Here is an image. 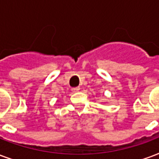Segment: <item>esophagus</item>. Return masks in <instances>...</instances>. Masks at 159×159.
<instances>
[{
  "mask_svg": "<svg viewBox=\"0 0 159 159\" xmlns=\"http://www.w3.org/2000/svg\"><path fill=\"white\" fill-rule=\"evenodd\" d=\"M71 90H72V92H73V93H77V92L80 90V89H79V87H76V88H73V89H71Z\"/></svg>",
  "mask_w": 159,
  "mask_h": 159,
  "instance_id": "34e87169",
  "label": "esophagus"
}]
</instances>
